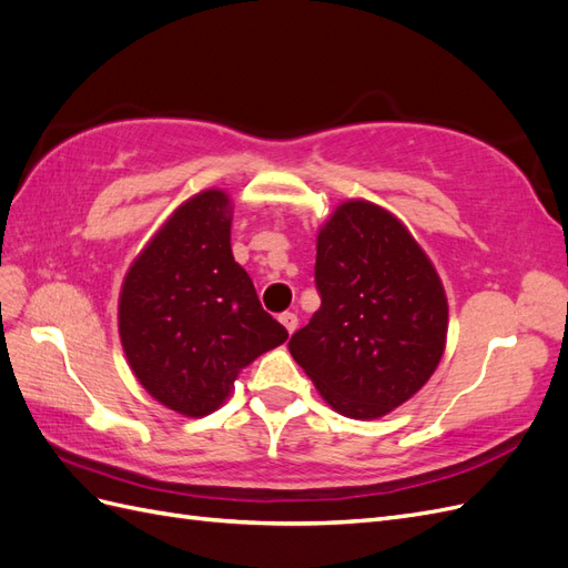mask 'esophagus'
Listing matches in <instances>:
<instances>
[{"label": "esophagus", "instance_id": "esophagus-1", "mask_svg": "<svg viewBox=\"0 0 568 568\" xmlns=\"http://www.w3.org/2000/svg\"><path fill=\"white\" fill-rule=\"evenodd\" d=\"M280 322L284 324V329H286L288 334H294V332L298 329V317H296L294 313H282V315H280Z\"/></svg>", "mask_w": 568, "mask_h": 568}]
</instances>
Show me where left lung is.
I'll return each mask as SVG.
<instances>
[{"mask_svg": "<svg viewBox=\"0 0 568 568\" xmlns=\"http://www.w3.org/2000/svg\"><path fill=\"white\" fill-rule=\"evenodd\" d=\"M320 311L288 351L338 415L379 419L436 372L448 298L434 263L390 211L336 205L317 232Z\"/></svg>", "mask_w": 568, "mask_h": 568, "instance_id": "1", "label": "left lung"}]
</instances>
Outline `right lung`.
Wrapping results in <instances>:
<instances>
[{"mask_svg":"<svg viewBox=\"0 0 568 568\" xmlns=\"http://www.w3.org/2000/svg\"><path fill=\"white\" fill-rule=\"evenodd\" d=\"M232 209L225 189L180 203L120 286L118 334L128 365L153 400L182 417L211 415L230 398L239 372L288 338L234 261Z\"/></svg>","mask_w":568,"mask_h":568,"instance_id":"obj_1","label":"right lung"}]
</instances>
